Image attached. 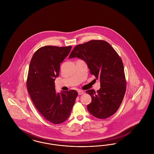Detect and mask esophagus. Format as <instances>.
<instances>
[{
	"mask_svg": "<svg viewBox=\"0 0 154 154\" xmlns=\"http://www.w3.org/2000/svg\"><path fill=\"white\" fill-rule=\"evenodd\" d=\"M78 94H79V95H82V94H84V91H83L82 90H79V91H78Z\"/></svg>",
	"mask_w": 154,
	"mask_h": 154,
	"instance_id": "34e87169",
	"label": "esophagus"
}]
</instances>
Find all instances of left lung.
I'll list each match as a JSON object with an SVG mask.
<instances>
[{
    "label": "left lung",
    "mask_w": 154,
    "mask_h": 154,
    "mask_svg": "<svg viewBox=\"0 0 154 154\" xmlns=\"http://www.w3.org/2000/svg\"><path fill=\"white\" fill-rule=\"evenodd\" d=\"M84 60L100 82V88L86 91L92 97L88 111L99 119L110 117L116 112L124 97L126 82L123 62L117 52L104 40H91L74 48L69 58Z\"/></svg>",
    "instance_id": "8db88e82"
}]
</instances>
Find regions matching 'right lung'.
<instances>
[{"label": "right lung", "instance_id": "1", "mask_svg": "<svg viewBox=\"0 0 154 154\" xmlns=\"http://www.w3.org/2000/svg\"><path fill=\"white\" fill-rule=\"evenodd\" d=\"M72 46H44L33 54L30 62L26 87L37 110L54 124L69 118L78 93L75 90L57 93L55 79L58 77L60 63L69 55Z\"/></svg>", "mask_w": 154, "mask_h": 154}]
</instances>
